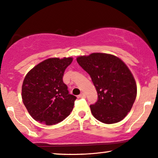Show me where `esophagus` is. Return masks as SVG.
<instances>
[{"label":"esophagus","mask_w":158,"mask_h":158,"mask_svg":"<svg viewBox=\"0 0 158 158\" xmlns=\"http://www.w3.org/2000/svg\"><path fill=\"white\" fill-rule=\"evenodd\" d=\"M85 94L84 93H81V94H80L79 96H78V98H84V97H85Z\"/></svg>","instance_id":"34e87169"}]
</instances>
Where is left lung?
Here are the masks:
<instances>
[{"label": "left lung", "mask_w": 158, "mask_h": 158, "mask_svg": "<svg viewBox=\"0 0 158 158\" xmlns=\"http://www.w3.org/2000/svg\"><path fill=\"white\" fill-rule=\"evenodd\" d=\"M77 61L90 75L98 100L90 106L97 120L105 124L120 122L131 110L137 97V84L130 69L114 55L92 53Z\"/></svg>", "instance_id": "8db88e82"}]
</instances>
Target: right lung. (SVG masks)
Masks as SVG:
<instances>
[{
    "label": "right lung",
    "mask_w": 158,
    "mask_h": 158,
    "mask_svg": "<svg viewBox=\"0 0 158 158\" xmlns=\"http://www.w3.org/2000/svg\"><path fill=\"white\" fill-rule=\"evenodd\" d=\"M72 61V57L49 58L26 75L22 84V100L35 120L53 125L70 114L77 97L69 94L62 79Z\"/></svg>",
    "instance_id": "1"
}]
</instances>
